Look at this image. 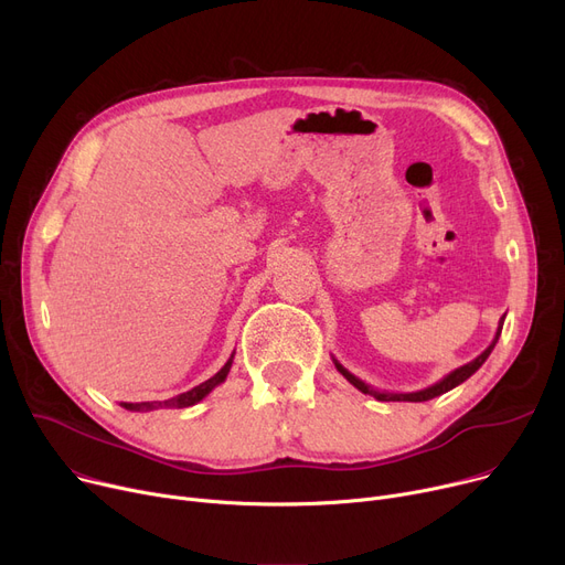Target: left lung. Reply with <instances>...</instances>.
Instances as JSON below:
<instances>
[{"label": "left lung", "instance_id": "left-lung-1", "mask_svg": "<svg viewBox=\"0 0 565 565\" xmlns=\"http://www.w3.org/2000/svg\"><path fill=\"white\" fill-rule=\"evenodd\" d=\"M501 328H503V318L499 320V328H497V334H494V339H492V343L479 354L477 360H471V362H467L465 366H460V369H456V371H451L449 375H444L439 382H435V384H430V387H426V390H419V392H407V394H394V392H377V390H373L371 384H366L364 380H360L358 375H352L348 369H343L334 358V366H337V371L352 384V387H358L362 394H369V396H373V398H377V401H407V403H422V401H430V398H435V396H441V394H447V392H451L454 387H458V384H462L467 377H471L473 373H477L481 366H483V362L490 358V352L494 350V345H497V341H499V334H501Z\"/></svg>", "mask_w": 565, "mask_h": 565}]
</instances>
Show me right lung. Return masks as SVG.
Segmentation results:
<instances>
[{
  "mask_svg": "<svg viewBox=\"0 0 565 565\" xmlns=\"http://www.w3.org/2000/svg\"><path fill=\"white\" fill-rule=\"evenodd\" d=\"M235 354V352H233ZM233 354L228 358V362L211 377V380H205V382H201L199 387H194V390H190V392H185V394H178V396H173V398H169V401H153V403H121L126 409H130V412H151V409H158V407H190V405H196L199 401H203L207 394H211L217 384H222L224 380H226V375H228V371H231V364H233Z\"/></svg>",
  "mask_w": 565,
  "mask_h": 565,
  "instance_id": "add662e5",
  "label": "right lung"
}]
</instances>
